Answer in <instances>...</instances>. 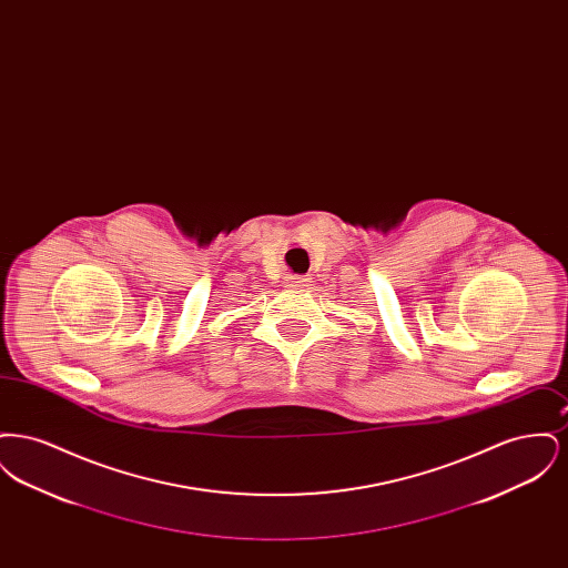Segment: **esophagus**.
I'll return each instance as SVG.
<instances>
[{
  "label": "esophagus",
  "mask_w": 568,
  "mask_h": 568,
  "mask_svg": "<svg viewBox=\"0 0 568 568\" xmlns=\"http://www.w3.org/2000/svg\"><path fill=\"white\" fill-rule=\"evenodd\" d=\"M311 278L306 274H290L287 276V287H306Z\"/></svg>",
  "instance_id": "obj_1"
}]
</instances>
